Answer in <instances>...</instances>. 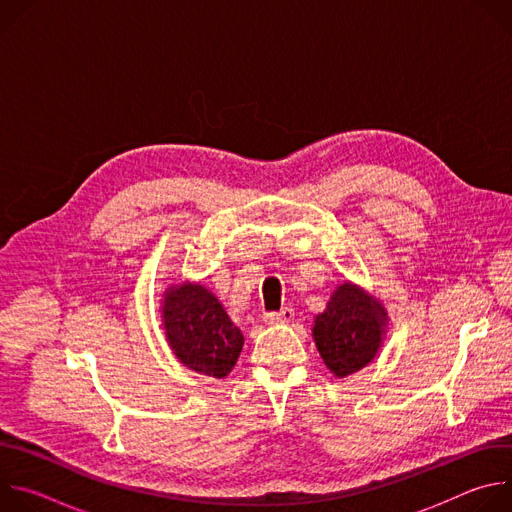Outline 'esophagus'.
Here are the masks:
<instances>
[{"mask_svg":"<svg viewBox=\"0 0 512 512\" xmlns=\"http://www.w3.org/2000/svg\"><path fill=\"white\" fill-rule=\"evenodd\" d=\"M263 320L267 324H289L291 320H294V310L283 308L281 312H269V314H265Z\"/></svg>","mask_w":512,"mask_h":512,"instance_id":"1","label":"esophagus"}]
</instances>
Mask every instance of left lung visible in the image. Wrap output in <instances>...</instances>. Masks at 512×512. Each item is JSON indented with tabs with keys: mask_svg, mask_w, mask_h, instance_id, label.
Wrapping results in <instances>:
<instances>
[{
	"mask_svg": "<svg viewBox=\"0 0 512 512\" xmlns=\"http://www.w3.org/2000/svg\"><path fill=\"white\" fill-rule=\"evenodd\" d=\"M387 326L383 302L346 279L332 291L326 310L314 318L312 338L328 371L346 379L377 358Z\"/></svg>",
	"mask_w": 512,
	"mask_h": 512,
	"instance_id": "8db88e82",
	"label": "left lung"
}]
</instances>
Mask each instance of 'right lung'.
Wrapping results in <instances>:
<instances>
[{
	"label": "right lung",
	"mask_w": 512,
	"mask_h": 512,
	"mask_svg": "<svg viewBox=\"0 0 512 512\" xmlns=\"http://www.w3.org/2000/svg\"><path fill=\"white\" fill-rule=\"evenodd\" d=\"M160 312L166 342L180 364L212 379L233 371L245 340L210 289L196 281L172 283Z\"/></svg>",
	"instance_id": "obj_1"
}]
</instances>
